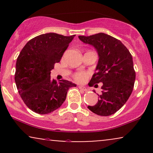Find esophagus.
I'll list each match as a JSON object with an SVG mask.
<instances>
[{
  "instance_id": "34e87169",
  "label": "esophagus",
  "mask_w": 153,
  "mask_h": 153,
  "mask_svg": "<svg viewBox=\"0 0 153 153\" xmlns=\"http://www.w3.org/2000/svg\"><path fill=\"white\" fill-rule=\"evenodd\" d=\"M78 88H79V89H80V90H82V91H87L86 88L82 86V85H78Z\"/></svg>"
}]
</instances>
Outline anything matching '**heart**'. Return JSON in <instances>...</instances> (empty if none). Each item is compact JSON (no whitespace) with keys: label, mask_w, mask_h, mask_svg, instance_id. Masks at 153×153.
<instances>
[{"label":"heart","mask_w":153,"mask_h":153,"mask_svg":"<svg viewBox=\"0 0 153 153\" xmlns=\"http://www.w3.org/2000/svg\"><path fill=\"white\" fill-rule=\"evenodd\" d=\"M73 78L78 82H84L87 78V75L84 73H77L73 75Z\"/></svg>","instance_id":"obj_1"}]
</instances>
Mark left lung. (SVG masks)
<instances>
[{
    "mask_svg": "<svg viewBox=\"0 0 153 153\" xmlns=\"http://www.w3.org/2000/svg\"><path fill=\"white\" fill-rule=\"evenodd\" d=\"M78 37L82 42L93 45L99 54L89 86L97 87L103 82L98 102L88 108L99 116L114 114L127 102L134 88L136 74L131 54L120 40L104 33Z\"/></svg>",
    "mask_w": 153,
    "mask_h": 153,
    "instance_id": "8db88e82",
    "label": "left lung"
}]
</instances>
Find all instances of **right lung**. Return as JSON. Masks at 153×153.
<instances>
[{
  "label": "right lung",
  "instance_id": "obj_1",
  "mask_svg": "<svg viewBox=\"0 0 153 153\" xmlns=\"http://www.w3.org/2000/svg\"><path fill=\"white\" fill-rule=\"evenodd\" d=\"M75 35L47 33L31 39L21 51L16 64L15 82L26 106L39 114L57 109L67 93L76 85L66 80H52L50 71L59 62Z\"/></svg>",
  "mask_w": 153,
  "mask_h": 153
}]
</instances>
